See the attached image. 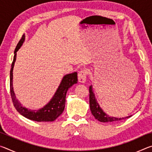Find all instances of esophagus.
I'll use <instances>...</instances> for the list:
<instances>
[{
  "instance_id": "1",
  "label": "esophagus",
  "mask_w": 152,
  "mask_h": 152,
  "mask_svg": "<svg viewBox=\"0 0 152 152\" xmlns=\"http://www.w3.org/2000/svg\"><path fill=\"white\" fill-rule=\"evenodd\" d=\"M87 72L86 70H82L78 72V81L81 83H84L86 82Z\"/></svg>"
}]
</instances>
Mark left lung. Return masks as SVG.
<instances>
[{"mask_svg": "<svg viewBox=\"0 0 152 152\" xmlns=\"http://www.w3.org/2000/svg\"><path fill=\"white\" fill-rule=\"evenodd\" d=\"M89 102H90V109H91V113L93 116L95 117V119L99 121L100 122L102 123H113L119 121L124 120L126 119H128L132 116L125 117L122 118H117L114 117H110L109 115L106 114L102 110L100 105L98 103L96 98H95V95L93 91V88H92V86H90L89 87Z\"/></svg>", "mask_w": 152, "mask_h": 152, "instance_id": "left-lung-1", "label": "left lung"}]
</instances>
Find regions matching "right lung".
<instances>
[{
  "label": "right lung",
  "mask_w": 152,
  "mask_h": 152,
  "mask_svg": "<svg viewBox=\"0 0 152 152\" xmlns=\"http://www.w3.org/2000/svg\"><path fill=\"white\" fill-rule=\"evenodd\" d=\"M25 41V35L22 36L21 39L18 43L14 51L13 61L11 64V68L10 71V91H11V99L12 103L15 109L23 116L30 120L35 121H53L63 113L66 103V95L69 88L72 86L74 84L78 82L77 72L68 74L63 77L61 82L58 86L56 93L52 99L48 103L39 110L28 109L23 107L20 102L16 99V96L13 91L12 86V71L16 61L17 52L19 50L20 46L23 45Z\"/></svg>",
  "instance_id": "obj_1"
}]
</instances>
